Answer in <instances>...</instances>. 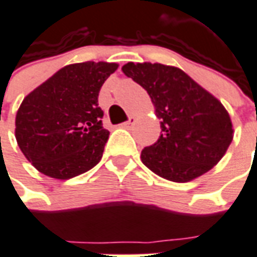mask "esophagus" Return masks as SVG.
I'll list each match as a JSON object with an SVG mask.
<instances>
[{"label":"esophagus","mask_w":257,"mask_h":257,"mask_svg":"<svg viewBox=\"0 0 257 257\" xmlns=\"http://www.w3.org/2000/svg\"><path fill=\"white\" fill-rule=\"evenodd\" d=\"M135 122H136V118H135L134 115H131L126 122L121 123V126H122V128H131L132 125H135Z\"/></svg>","instance_id":"34e87169"}]
</instances>
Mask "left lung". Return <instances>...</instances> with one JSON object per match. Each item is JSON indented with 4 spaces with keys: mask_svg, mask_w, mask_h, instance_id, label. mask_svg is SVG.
<instances>
[{
    "mask_svg": "<svg viewBox=\"0 0 257 257\" xmlns=\"http://www.w3.org/2000/svg\"><path fill=\"white\" fill-rule=\"evenodd\" d=\"M122 72L147 91L161 119L159 139L142 151L150 170L188 182L219 162L233 140V126L215 96L174 66L128 62Z\"/></svg>",
    "mask_w": 257,
    "mask_h": 257,
    "instance_id": "1",
    "label": "left lung"
}]
</instances>
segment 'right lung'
<instances>
[{
  "instance_id": "add662e5",
  "label": "right lung",
  "mask_w": 257,
  "mask_h": 257,
  "mask_svg": "<svg viewBox=\"0 0 257 257\" xmlns=\"http://www.w3.org/2000/svg\"><path fill=\"white\" fill-rule=\"evenodd\" d=\"M114 62L64 66L28 94L16 114V140L24 157L51 178L68 180L99 162L109 131L98 106Z\"/></svg>"
}]
</instances>
